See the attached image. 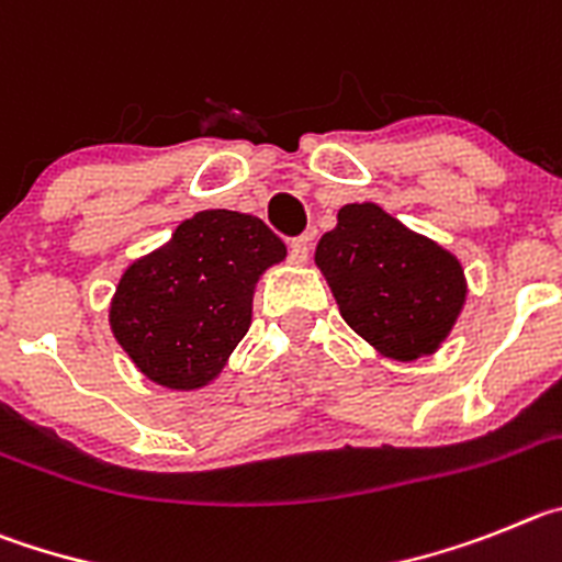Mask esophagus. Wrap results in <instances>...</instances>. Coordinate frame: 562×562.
I'll return each mask as SVG.
<instances>
[{
    "label": "esophagus",
    "instance_id": "obj_1",
    "mask_svg": "<svg viewBox=\"0 0 562 562\" xmlns=\"http://www.w3.org/2000/svg\"><path fill=\"white\" fill-rule=\"evenodd\" d=\"M307 255H311V237L302 235L296 237V240H291V246H288V260H291L293 266H305Z\"/></svg>",
    "mask_w": 562,
    "mask_h": 562
}]
</instances>
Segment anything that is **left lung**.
I'll use <instances>...</instances> for the list:
<instances>
[{"instance_id": "left-lung-1", "label": "left lung", "mask_w": 562, "mask_h": 562, "mask_svg": "<svg viewBox=\"0 0 562 562\" xmlns=\"http://www.w3.org/2000/svg\"><path fill=\"white\" fill-rule=\"evenodd\" d=\"M344 322L397 361L439 347L464 305L457 257L406 229L378 204H347L316 246Z\"/></svg>"}]
</instances>
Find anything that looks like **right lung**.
Returning a JSON list of instances; mask_svg holds the SVG:
<instances>
[{"label":"right lung","instance_id":"right-lung-1","mask_svg":"<svg viewBox=\"0 0 562 562\" xmlns=\"http://www.w3.org/2000/svg\"><path fill=\"white\" fill-rule=\"evenodd\" d=\"M285 244L255 215L204 210L136 260L111 302V330L159 386L199 389L251 325V293Z\"/></svg>","mask_w":562,"mask_h":562}]
</instances>
